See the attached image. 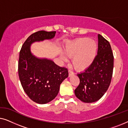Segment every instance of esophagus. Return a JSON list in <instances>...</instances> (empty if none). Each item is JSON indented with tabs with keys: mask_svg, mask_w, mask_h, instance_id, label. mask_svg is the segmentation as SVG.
Returning a JSON list of instances; mask_svg holds the SVG:
<instances>
[{
	"mask_svg": "<svg viewBox=\"0 0 128 128\" xmlns=\"http://www.w3.org/2000/svg\"><path fill=\"white\" fill-rule=\"evenodd\" d=\"M68 72H69V76H71L72 75L74 74V73H73V72L71 70H68Z\"/></svg>",
	"mask_w": 128,
	"mask_h": 128,
	"instance_id": "34e87169",
	"label": "esophagus"
}]
</instances>
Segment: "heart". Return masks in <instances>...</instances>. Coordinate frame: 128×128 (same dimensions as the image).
I'll list each match as a JSON object with an SVG mask.
<instances>
[{
    "label": "heart",
    "mask_w": 128,
    "mask_h": 128,
    "mask_svg": "<svg viewBox=\"0 0 128 128\" xmlns=\"http://www.w3.org/2000/svg\"><path fill=\"white\" fill-rule=\"evenodd\" d=\"M97 50V44L88 38H78L69 42L64 49L66 55L70 58H73V65L78 70H83L92 64ZM60 56L63 60H67V58L64 54Z\"/></svg>",
    "instance_id": "heart-1"
}]
</instances>
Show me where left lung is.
I'll return each instance as SVG.
<instances>
[{
	"mask_svg": "<svg viewBox=\"0 0 128 128\" xmlns=\"http://www.w3.org/2000/svg\"><path fill=\"white\" fill-rule=\"evenodd\" d=\"M98 39L97 55L94 61L84 71L77 74L80 83L74 94L80 100L87 103L95 102L102 97L112 76L114 55L111 45L100 34Z\"/></svg>",
	"mask_w": 128,
	"mask_h": 128,
	"instance_id": "obj_1",
	"label": "left lung"
}]
</instances>
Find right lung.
Here are the masks:
<instances>
[{"mask_svg":"<svg viewBox=\"0 0 128 128\" xmlns=\"http://www.w3.org/2000/svg\"><path fill=\"white\" fill-rule=\"evenodd\" d=\"M56 31H39L26 40L19 54L18 76L24 92L38 104H46L55 98L62 82L68 77L67 68L53 61L39 59L31 54L30 45L36 41L53 38Z\"/></svg>","mask_w":128,"mask_h":128,"instance_id":"1","label":"right lung"}]
</instances>
